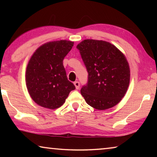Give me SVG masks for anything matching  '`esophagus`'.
Here are the masks:
<instances>
[{
	"mask_svg": "<svg viewBox=\"0 0 157 157\" xmlns=\"http://www.w3.org/2000/svg\"><path fill=\"white\" fill-rule=\"evenodd\" d=\"M74 85H75L76 89H79V86H80V84H79V82L78 81H76V82H74Z\"/></svg>",
	"mask_w": 157,
	"mask_h": 157,
	"instance_id": "obj_1",
	"label": "esophagus"
}]
</instances>
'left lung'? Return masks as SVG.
<instances>
[{"mask_svg":"<svg viewBox=\"0 0 157 157\" xmlns=\"http://www.w3.org/2000/svg\"><path fill=\"white\" fill-rule=\"evenodd\" d=\"M77 48L89 74L80 91L85 101L98 110L114 107L129 84V66L124 54L107 41L94 39H85Z\"/></svg>","mask_w":157,"mask_h":157,"instance_id":"8db88e82","label":"left lung"}]
</instances>
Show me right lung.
<instances>
[{"instance_id": "right-lung-1", "label": "right lung", "mask_w": 157, "mask_h": 157, "mask_svg": "<svg viewBox=\"0 0 157 157\" xmlns=\"http://www.w3.org/2000/svg\"><path fill=\"white\" fill-rule=\"evenodd\" d=\"M73 44V41L67 40L48 42L32 55L26 68L25 82L29 94L37 105L55 109L75 89L68 80L63 65V60Z\"/></svg>"}]
</instances>
